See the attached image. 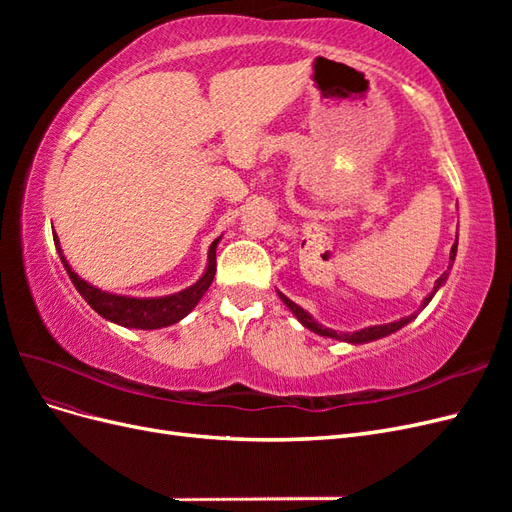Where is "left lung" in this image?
Here are the masks:
<instances>
[{
    "mask_svg": "<svg viewBox=\"0 0 512 512\" xmlns=\"http://www.w3.org/2000/svg\"><path fill=\"white\" fill-rule=\"evenodd\" d=\"M455 256H457V241H455L453 247H451V260H455ZM446 275H448V273H442V275L438 277L436 286H433V292L429 294V297H425L423 307L433 299V294H436L438 288L446 282ZM277 294H280V299L286 303V307L290 309V312H292L294 316H297V320L303 324V327H307L309 331H314V333H318V335H322V337L342 339V342H350V344H365V342H374V339H380V337H384V335H391V333H395L397 329L404 327V324H408V322L416 316V314H412V316H406V318H401V320H397V322L378 324V327H367V329H361V331H356V333H337V331H333V329L322 327V324H318L312 316H309L303 307H299L297 303H292L288 297H284L282 292H277Z\"/></svg>",
    "mask_w": 512,
    "mask_h": 512,
    "instance_id": "left-lung-1",
    "label": "left lung"
}]
</instances>
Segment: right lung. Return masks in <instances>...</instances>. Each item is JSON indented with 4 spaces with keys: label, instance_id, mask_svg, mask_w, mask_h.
<instances>
[{
    "label": "right lung",
    "instance_id": "right-lung-1",
    "mask_svg": "<svg viewBox=\"0 0 512 512\" xmlns=\"http://www.w3.org/2000/svg\"><path fill=\"white\" fill-rule=\"evenodd\" d=\"M55 245H57V252L61 256V262H64V267L70 275L72 284L76 286V290L81 292V297L96 309V312L111 320L121 324V327H128V329H162V327H170V324L179 322L181 318L188 316L192 309L196 307V303L203 299V294L207 292V288L213 282V275H215V247L220 243V237L215 239L209 247V265L207 271L203 273L200 280L185 288L177 294H168V297H158V299H134V297H121V294H111V292H104L96 286L87 284L85 280H81L79 275L72 271V267L68 265V260L61 254V247H59V239L57 235H53Z\"/></svg>",
    "mask_w": 512,
    "mask_h": 512
}]
</instances>
